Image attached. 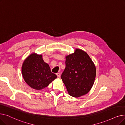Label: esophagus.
Listing matches in <instances>:
<instances>
[{
    "mask_svg": "<svg viewBox=\"0 0 125 125\" xmlns=\"http://www.w3.org/2000/svg\"><path fill=\"white\" fill-rule=\"evenodd\" d=\"M56 75H57V77H60V76H61V73H60V72H58V73H56Z\"/></svg>",
    "mask_w": 125,
    "mask_h": 125,
    "instance_id": "obj_1",
    "label": "esophagus"
}]
</instances>
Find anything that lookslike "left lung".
<instances>
[{"label": "left lung", "instance_id": "1", "mask_svg": "<svg viewBox=\"0 0 125 125\" xmlns=\"http://www.w3.org/2000/svg\"><path fill=\"white\" fill-rule=\"evenodd\" d=\"M96 76V68L86 52L76 49L66 57V68L61 75L70 95L78 97L90 90Z\"/></svg>", "mask_w": 125, "mask_h": 125}]
</instances>
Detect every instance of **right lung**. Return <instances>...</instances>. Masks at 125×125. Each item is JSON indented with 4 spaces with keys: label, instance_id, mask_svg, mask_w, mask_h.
<instances>
[{
    "label": "right lung",
    "instance_id": "right-lung-1",
    "mask_svg": "<svg viewBox=\"0 0 125 125\" xmlns=\"http://www.w3.org/2000/svg\"><path fill=\"white\" fill-rule=\"evenodd\" d=\"M22 74L28 85L36 90L47 87L57 77L51 71L49 64L42 59V55L32 54L24 61L22 66Z\"/></svg>",
    "mask_w": 125,
    "mask_h": 125
}]
</instances>
